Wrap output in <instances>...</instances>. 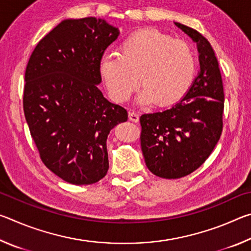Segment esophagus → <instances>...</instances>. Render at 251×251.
Instances as JSON below:
<instances>
[{
	"label": "esophagus",
	"instance_id": "1",
	"mask_svg": "<svg viewBox=\"0 0 251 251\" xmlns=\"http://www.w3.org/2000/svg\"><path fill=\"white\" fill-rule=\"evenodd\" d=\"M128 117H129V121H131V122H134V123L139 122V115L134 112H129Z\"/></svg>",
	"mask_w": 251,
	"mask_h": 251
}]
</instances>
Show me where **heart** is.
Returning a JSON list of instances; mask_svg holds the SVG:
<instances>
[{"label":"heart","mask_w":251,"mask_h":251,"mask_svg":"<svg viewBox=\"0 0 251 251\" xmlns=\"http://www.w3.org/2000/svg\"><path fill=\"white\" fill-rule=\"evenodd\" d=\"M196 54L182 40L156 28H142L122 42L118 53L100 57L99 72L110 99L125 101L141 80L138 105L168 106L184 96L196 73ZM140 78H138V76Z\"/></svg>","instance_id":"obj_1"}]
</instances>
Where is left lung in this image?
<instances>
[{"label": "left lung", "instance_id": "1", "mask_svg": "<svg viewBox=\"0 0 251 251\" xmlns=\"http://www.w3.org/2000/svg\"><path fill=\"white\" fill-rule=\"evenodd\" d=\"M197 44L201 70L189 90L171 108L141 116V145L154 175L176 179L203 164L223 130L224 87L211 45L196 29L174 22Z\"/></svg>", "mask_w": 251, "mask_h": 251}]
</instances>
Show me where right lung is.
<instances>
[{
    "label": "right lung",
    "instance_id": "1",
    "mask_svg": "<svg viewBox=\"0 0 251 251\" xmlns=\"http://www.w3.org/2000/svg\"><path fill=\"white\" fill-rule=\"evenodd\" d=\"M118 35L103 19L63 20L27 63L25 120L42 161L70 184L91 185L107 174V136L128 117L97 86L100 59Z\"/></svg>",
    "mask_w": 251,
    "mask_h": 251
}]
</instances>
